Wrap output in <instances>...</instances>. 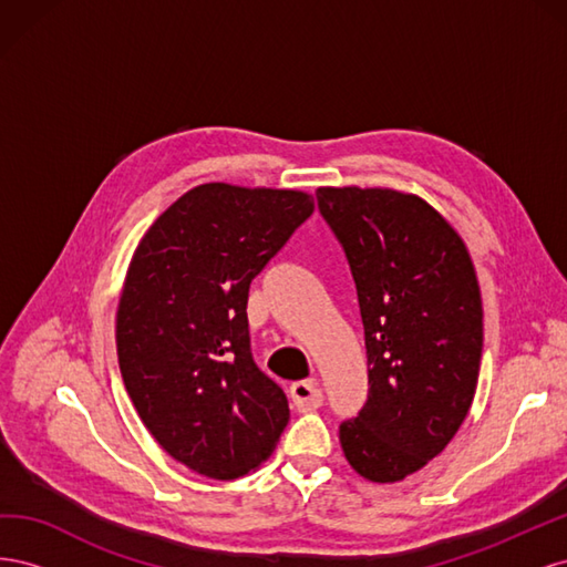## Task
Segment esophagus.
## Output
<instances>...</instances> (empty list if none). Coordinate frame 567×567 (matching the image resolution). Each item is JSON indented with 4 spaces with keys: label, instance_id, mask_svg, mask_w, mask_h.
Instances as JSON below:
<instances>
[{
    "label": "esophagus",
    "instance_id": "34e87169",
    "mask_svg": "<svg viewBox=\"0 0 567 567\" xmlns=\"http://www.w3.org/2000/svg\"><path fill=\"white\" fill-rule=\"evenodd\" d=\"M290 398H293V404L298 411H312L323 404V392L319 383L312 379L293 383V388H290Z\"/></svg>",
    "mask_w": 567,
    "mask_h": 567
}]
</instances>
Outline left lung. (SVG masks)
I'll use <instances>...</instances> for the list:
<instances>
[{
	"instance_id": "1",
	"label": "left lung",
	"mask_w": 567,
	"mask_h": 567,
	"mask_svg": "<svg viewBox=\"0 0 567 567\" xmlns=\"http://www.w3.org/2000/svg\"><path fill=\"white\" fill-rule=\"evenodd\" d=\"M317 205L346 250L369 359V398L340 423L342 452L371 483H398L447 447L471 409L483 357L475 269L414 194L321 186Z\"/></svg>"
}]
</instances>
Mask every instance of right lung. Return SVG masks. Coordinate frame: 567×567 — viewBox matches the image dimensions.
<instances>
[{"mask_svg": "<svg viewBox=\"0 0 567 567\" xmlns=\"http://www.w3.org/2000/svg\"><path fill=\"white\" fill-rule=\"evenodd\" d=\"M315 213L293 188L200 184L153 221L117 305L120 373L175 461L236 480L277 447L286 392L250 352V281Z\"/></svg>", "mask_w": 567, "mask_h": 567, "instance_id": "1", "label": "right lung"}]
</instances>
